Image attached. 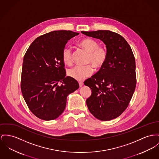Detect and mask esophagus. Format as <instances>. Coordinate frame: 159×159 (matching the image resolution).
Wrapping results in <instances>:
<instances>
[{"instance_id":"1","label":"esophagus","mask_w":159,"mask_h":159,"mask_svg":"<svg viewBox=\"0 0 159 159\" xmlns=\"http://www.w3.org/2000/svg\"><path fill=\"white\" fill-rule=\"evenodd\" d=\"M79 85H80V87H82V85H83V82H82V81L79 82Z\"/></svg>"}]
</instances>
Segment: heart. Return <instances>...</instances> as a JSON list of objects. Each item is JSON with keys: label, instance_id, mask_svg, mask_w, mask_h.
<instances>
[{"label": "heart", "instance_id": "obj_1", "mask_svg": "<svg viewBox=\"0 0 159 159\" xmlns=\"http://www.w3.org/2000/svg\"><path fill=\"white\" fill-rule=\"evenodd\" d=\"M80 46L89 53L87 63L91 64L85 66H76L67 70V75L78 81H83L91 76L94 72V67L99 69L106 63L107 52L105 48L99 46L95 40L87 38L81 40ZM62 59L64 63L70 65L73 62V52L69 46L64 47L62 51Z\"/></svg>", "mask_w": 159, "mask_h": 159}]
</instances>
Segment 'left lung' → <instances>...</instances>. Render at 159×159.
I'll list each match as a JSON object with an SVG mask.
<instances>
[{
  "label": "left lung",
  "instance_id": "obj_1",
  "mask_svg": "<svg viewBox=\"0 0 159 159\" xmlns=\"http://www.w3.org/2000/svg\"><path fill=\"white\" fill-rule=\"evenodd\" d=\"M81 33L106 44V63L84 84L92 90V95L86 100L90 112L99 120H110L125 111L135 90L134 56L125 39L116 32L98 30Z\"/></svg>",
  "mask_w": 159,
  "mask_h": 159
}]
</instances>
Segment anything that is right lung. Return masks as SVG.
<instances>
[{
	"label": "right lung",
	"mask_w": 159,
	"mask_h": 159,
	"mask_svg": "<svg viewBox=\"0 0 159 159\" xmlns=\"http://www.w3.org/2000/svg\"><path fill=\"white\" fill-rule=\"evenodd\" d=\"M78 34L66 30L45 34L34 40L25 54L21 93L29 109L40 119L50 120L61 115L67 96L79 88L76 80L66 76L62 59L66 44Z\"/></svg>",
	"instance_id": "obj_1"
}]
</instances>
